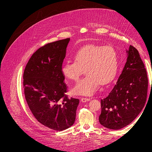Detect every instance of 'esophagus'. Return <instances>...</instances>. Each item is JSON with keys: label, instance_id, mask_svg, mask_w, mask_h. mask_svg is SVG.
<instances>
[{"label": "esophagus", "instance_id": "1", "mask_svg": "<svg viewBox=\"0 0 152 152\" xmlns=\"http://www.w3.org/2000/svg\"><path fill=\"white\" fill-rule=\"evenodd\" d=\"M90 99L89 98H82L81 99V101L82 102H86L87 101H89Z\"/></svg>", "mask_w": 152, "mask_h": 152}]
</instances>
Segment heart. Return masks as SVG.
I'll use <instances>...</instances> for the list:
<instances>
[{
	"mask_svg": "<svg viewBox=\"0 0 152 152\" xmlns=\"http://www.w3.org/2000/svg\"><path fill=\"white\" fill-rule=\"evenodd\" d=\"M119 57L112 46L90 45L80 48L75 55V61H67L61 67L62 75L77 81L84 70L87 75L73 88L75 94L90 96L98 90L100 84L112 81L118 72Z\"/></svg>",
	"mask_w": 152,
	"mask_h": 152,
	"instance_id": "obj_1",
	"label": "heart"
}]
</instances>
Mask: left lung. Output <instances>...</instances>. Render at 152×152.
<instances>
[{"mask_svg": "<svg viewBox=\"0 0 152 152\" xmlns=\"http://www.w3.org/2000/svg\"><path fill=\"white\" fill-rule=\"evenodd\" d=\"M127 59L116 84L101 100L100 124L112 130L130 124L141 113L147 96L148 78L138 51L130 45Z\"/></svg>", "mask_w": 152, "mask_h": 152, "instance_id": "obj_1", "label": "left lung"}]
</instances>
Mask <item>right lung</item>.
I'll list each match as a JSON object with an SVG mask.
<instances>
[{
	"instance_id": "obj_1",
	"label": "right lung",
	"mask_w": 152,
	"mask_h": 152,
	"mask_svg": "<svg viewBox=\"0 0 152 152\" xmlns=\"http://www.w3.org/2000/svg\"><path fill=\"white\" fill-rule=\"evenodd\" d=\"M67 38L39 48L31 56L23 73L27 104L36 119L44 126L62 131L73 125L79 100L69 98L61 67Z\"/></svg>"
}]
</instances>
